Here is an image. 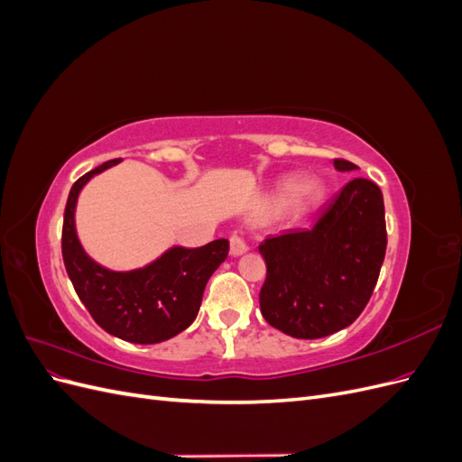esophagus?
Returning a JSON list of instances; mask_svg holds the SVG:
<instances>
[{
    "label": "esophagus",
    "mask_w": 462,
    "mask_h": 462,
    "mask_svg": "<svg viewBox=\"0 0 462 462\" xmlns=\"http://www.w3.org/2000/svg\"><path fill=\"white\" fill-rule=\"evenodd\" d=\"M229 250H231V256H241L248 250V243L243 239L241 235H231Z\"/></svg>",
    "instance_id": "1"
}]
</instances>
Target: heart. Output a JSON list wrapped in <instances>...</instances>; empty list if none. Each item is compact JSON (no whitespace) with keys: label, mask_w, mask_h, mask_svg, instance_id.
Returning a JSON list of instances; mask_svg holds the SVG:
<instances>
[{"label":"heart","mask_w":462,"mask_h":462,"mask_svg":"<svg viewBox=\"0 0 462 462\" xmlns=\"http://www.w3.org/2000/svg\"><path fill=\"white\" fill-rule=\"evenodd\" d=\"M302 194L304 197H316V194H319V185L314 183V180L309 183V179L302 175H291L279 185L277 200L282 204H292L297 202Z\"/></svg>","instance_id":"b5f03b06"}]
</instances>
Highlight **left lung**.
<instances>
[{
    "mask_svg": "<svg viewBox=\"0 0 462 462\" xmlns=\"http://www.w3.org/2000/svg\"><path fill=\"white\" fill-rule=\"evenodd\" d=\"M335 170L356 165L333 160ZM383 194L374 180L353 179L318 216L310 229L265 239L260 310L275 329L297 339L339 331L365 310L385 258Z\"/></svg>",
    "mask_w": 462,
    "mask_h": 462,
    "instance_id": "8db88e82",
    "label": "left lung"
}]
</instances>
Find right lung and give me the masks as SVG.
<instances>
[{"mask_svg": "<svg viewBox=\"0 0 462 462\" xmlns=\"http://www.w3.org/2000/svg\"><path fill=\"white\" fill-rule=\"evenodd\" d=\"M119 162L97 165L71 187L61 233L65 270L80 302L104 331L129 343H162L187 329L197 318L208 279L227 258L229 241L217 239L200 248L173 246L133 272H111L96 263L79 243L75 206L80 189Z\"/></svg>", "mask_w": 462, "mask_h": 462, "instance_id": "obj_1", "label": "right lung"}]
</instances>
